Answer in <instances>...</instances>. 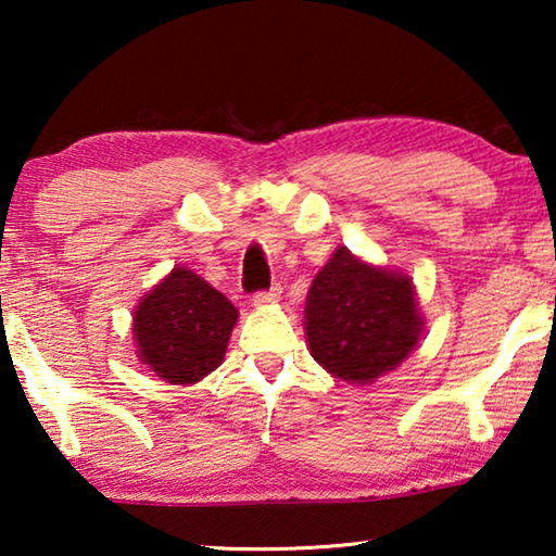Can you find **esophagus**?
<instances>
[{
	"label": "esophagus",
	"mask_w": 556,
	"mask_h": 556,
	"mask_svg": "<svg viewBox=\"0 0 556 556\" xmlns=\"http://www.w3.org/2000/svg\"><path fill=\"white\" fill-rule=\"evenodd\" d=\"M280 291H283L280 283H273L270 288H265V291H257L253 295V303L255 306H268V303H276L280 299Z\"/></svg>",
	"instance_id": "obj_1"
}]
</instances>
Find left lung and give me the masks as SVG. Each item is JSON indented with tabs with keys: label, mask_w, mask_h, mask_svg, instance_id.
<instances>
[{
	"label": "left lung",
	"mask_w": 556,
	"mask_h": 556,
	"mask_svg": "<svg viewBox=\"0 0 556 556\" xmlns=\"http://www.w3.org/2000/svg\"><path fill=\"white\" fill-rule=\"evenodd\" d=\"M413 280L339 248L311 283L306 337L314 359L349 384L375 382L420 339Z\"/></svg>",
	"instance_id": "8db88e82"
}]
</instances>
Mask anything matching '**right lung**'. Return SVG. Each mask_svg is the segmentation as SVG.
<instances>
[{
    "label": "right lung",
    "instance_id": "add662e5",
    "mask_svg": "<svg viewBox=\"0 0 556 556\" xmlns=\"http://www.w3.org/2000/svg\"><path fill=\"white\" fill-rule=\"evenodd\" d=\"M238 308L207 280L174 268L134 311L139 356L156 377L192 384L223 364Z\"/></svg>",
    "mask_w": 556,
    "mask_h": 556
}]
</instances>
